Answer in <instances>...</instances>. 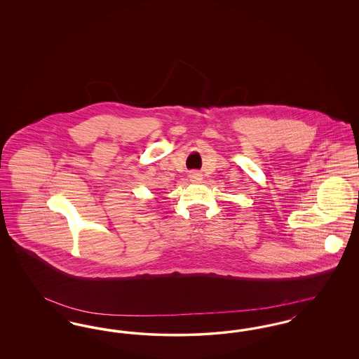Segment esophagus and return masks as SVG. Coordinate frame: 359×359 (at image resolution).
<instances>
[{"label":"esophagus","mask_w":359,"mask_h":359,"mask_svg":"<svg viewBox=\"0 0 359 359\" xmlns=\"http://www.w3.org/2000/svg\"><path fill=\"white\" fill-rule=\"evenodd\" d=\"M189 179H191L192 182H198V180L202 179V173L198 171H191L189 172Z\"/></svg>","instance_id":"1"}]
</instances>
